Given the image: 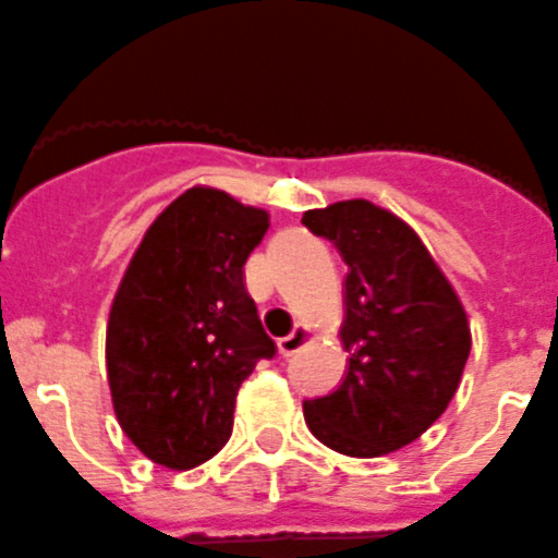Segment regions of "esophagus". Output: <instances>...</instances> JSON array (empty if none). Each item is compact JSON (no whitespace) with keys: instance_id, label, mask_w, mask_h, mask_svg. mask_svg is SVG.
Returning <instances> with one entry per match:
<instances>
[{"instance_id":"34e87169","label":"esophagus","mask_w":558,"mask_h":558,"mask_svg":"<svg viewBox=\"0 0 558 558\" xmlns=\"http://www.w3.org/2000/svg\"><path fill=\"white\" fill-rule=\"evenodd\" d=\"M311 341H314V332H311V327L308 325H296L291 336L280 338L278 352L283 357H291V355H296V352L303 350L305 343H311Z\"/></svg>"}]
</instances>
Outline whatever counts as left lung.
<instances>
[{"label":"left lung","instance_id":"obj_1","mask_svg":"<svg viewBox=\"0 0 558 558\" xmlns=\"http://www.w3.org/2000/svg\"><path fill=\"white\" fill-rule=\"evenodd\" d=\"M303 226L347 264L338 338L350 352L330 397L303 404L305 424L327 449L383 457L424 435L460 388L471 325L454 286L418 233L372 201L311 208Z\"/></svg>","mask_w":558,"mask_h":558}]
</instances>
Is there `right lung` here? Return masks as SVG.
I'll use <instances>...</instances> for the list:
<instances>
[{
    "mask_svg": "<svg viewBox=\"0 0 558 558\" xmlns=\"http://www.w3.org/2000/svg\"><path fill=\"white\" fill-rule=\"evenodd\" d=\"M269 215L192 186L148 226L114 291L107 379L123 435L170 471L211 460L233 429L239 385L275 355L244 289Z\"/></svg>",
    "mask_w": 558,
    "mask_h": 558,
    "instance_id": "add662e5",
    "label": "right lung"
}]
</instances>
